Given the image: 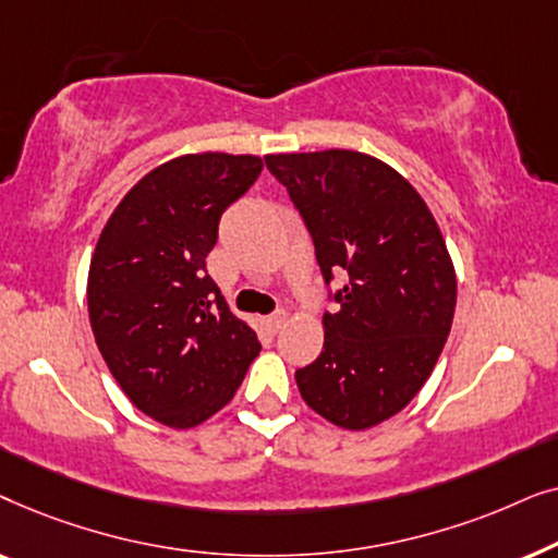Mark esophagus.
Wrapping results in <instances>:
<instances>
[{"label":"esophagus","instance_id":"1","mask_svg":"<svg viewBox=\"0 0 558 558\" xmlns=\"http://www.w3.org/2000/svg\"><path fill=\"white\" fill-rule=\"evenodd\" d=\"M266 323H269L271 330L279 332L281 327H284V323H287V312L284 310H277V312H274V315L266 317Z\"/></svg>","mask_w":558,"mask_h":558}]
</instances>
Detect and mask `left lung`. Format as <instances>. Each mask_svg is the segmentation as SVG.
<instances>
[{
	"instance_id": "obj_1",
	"label": "left lung",
	"mask_w": 558,
	"mask_h": 558,
	"mask_svg": "<svg viewBox=\"0 0 558 558\" xmlns=\"http://www.w3.org/2000/svg\"><path fill=\"white\" fill-rule=\"evenodd\" d=\"M315 243L335 312L325 345L294 373L302 399L342 429H368L426 384L454 317L457 279L422 195L376 157L350 149L264 157Z\"/></svg>"
}]
</instances>
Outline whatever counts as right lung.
Instances as JSON below:
<instances>
[{
    "mask_svg": "<svg viewBox=\"0 0 558 558\" xmlns=\"http://www.w3.org/2000/svg\"><path fill=\"white\" fill-rule=\"evenodd\" d=\"M262 170L223 151L159 165L117 205L90 258L96 345L129 401L172 429L223 409L262 350L205 269L220 216Z\"/></svg>",
    "mask_w": 558,
    "mask_h": 558,
    "instance_id": "right-lung-1",
    "label": "right lung"
}]
</instances>
